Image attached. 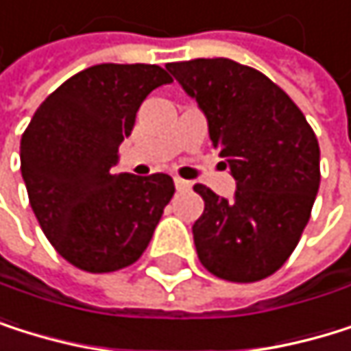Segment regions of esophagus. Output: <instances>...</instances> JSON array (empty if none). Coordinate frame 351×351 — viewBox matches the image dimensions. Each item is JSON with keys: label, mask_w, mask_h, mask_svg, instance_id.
<instances>
[{"label": "esophagus", "mask_w": 351, "mask_h": 351, "mask_svg": "<svg viewBox=\"0 0 351 351\" xmlns=\"http://www.w3.org/2000/svg\"><path fill=\"white\" fill-rule=\"evenodd\" d=\"M173 184H176L178 190H188V188H190V182H186V180H182V178H178V176L173 178Z\"/></svg>", "instance_id": "obj_1"}]
</instances>
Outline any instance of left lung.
Masks as SVG:
<instances>
[{
	"label": "left lung",
	"mask_w": 351,
	"mask_h": 351,
	"mask_svg": "<svg viewBox=\"0 0 351 351\" xmlns=\"http://www.w3.org/2000/svg\"><path fill=\"white\" fill-rule=\"evenodd\" d=\"M197 98L213 148L237 180L232 201L203 184L205 211L192 226L201 264L217 278L257 282L295 251L320 186V148L304 112L280 87L230 58L169 62Z\"/></svg>",
	"instance_id": "obj_1"
}]
</instances>
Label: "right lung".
Wrapping results in <instances>:
<instances>
[{
	"instance_id": "right-lung-1",
	"label": "right lung",
	"mask_w": 351,
	"mask_h": 351,
	"mask_svg": "<svg viewBox=\"0 0 351 351\" xmlns=\"http://www.w3.org/2000/svg\"><path fill=\"white\" fill-rule=\"evenodd\" d=\"M171 81L156 64H96L51 92L25 130L29 203L51 247L75 268L114 272L146 251L173 180L114 173L112 165L140 104Z\"/></svg>"
}]
</instances>
